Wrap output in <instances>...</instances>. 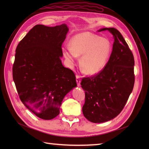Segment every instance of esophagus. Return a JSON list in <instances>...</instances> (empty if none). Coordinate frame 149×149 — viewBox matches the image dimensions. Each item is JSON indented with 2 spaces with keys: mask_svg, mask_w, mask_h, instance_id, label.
<instances>
[{
  "mask_svg": "<svg viewBox=\"0 0 149 149\" xmlns=\"http://www.w3.org/2000/svg\"><path fill=\"white\" fill-rule=\"evenodd\" d=\"M76 83H77V85L79 86L80 85V82H81L80 76L78 75V74H76Z\"/></svg>",
  "mask_w": 149,
  "mask_h": 149,
  "instance_id": "esophagus-1",
  "label": "esophagus"
}]
</instances>
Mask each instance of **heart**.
Here are the masks:
<instances>
[{"instance_id":"heart-1","label":"heart","mask_w":149,"mask_h":149,"mask_svg":"<svg viewBox=\"0 0 149 149\" xmlns=\"http://www.w3.org/2000/svg\"><path fill=\"white\" fill-rule=\"evenodd\" d=\"M112 51L110 41L89 32L76 35L70 41V46L63 48L66 59L73 62L76 56H81L80 66L84 73L94 75L106 66Z\"/></svg>"}]
</instances>
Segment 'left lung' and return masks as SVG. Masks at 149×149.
Wrapping results in <instances>:
<instances>
[{
    "instance_id": "1",
    "label": "left lung",
    "mask_w": 149,
    "mask_h": 149,
    "mask_svg": "<svg viewBox=\"0 0 149 149\" xmlns=\"http://www.w3.org/2000/svg\"><path fill=\"white\" fill-rule=\"evenodd\" d=\"M104 30L109 31L114 38L109 59L100 73L81 81L85 91L83 113L94 123H104L118 116L135 82L134 58L127 43L117 29L104 28L99 31Z\"/></svg>"
}]
</instances>
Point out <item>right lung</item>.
Segmentation results:
<instances>
[{"mask_svg": "<svg viewBox=\"0 0 149 149\" xmlns=\"http://www.w3.org/2000/svg\"><path fill=\"white\" fill-rule=\"evenodd\" d=\"M65 24L37 25L18 44L13 79L21 101L38 118L50 120L60 113L66 94L76 87L74 72L62 65Z\"/></svg>", "mask_w": 149, "mask_h": 149, "instance_id": "1", "label": "right lung"}]
</instances>
